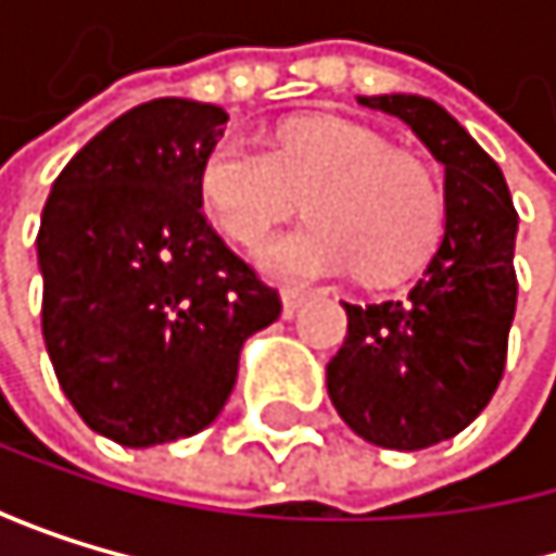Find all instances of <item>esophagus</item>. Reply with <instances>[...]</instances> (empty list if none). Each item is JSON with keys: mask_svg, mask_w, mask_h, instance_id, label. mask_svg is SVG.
I'll return each mask as SVG.
<instances>
[{"mask_svg": "<svg viewBox=\"0 0 556 556\" xmlns=\"http://www.w3.org/2000/svg\"><path fill=\"white\" fill-rule=\"evenodd\" d=\"M306 300H309V293H306V290H283V313H287V316H293Z\"/></svg>", "mask_w": 556, "mask_h": 556, "instance_id": "1", "label": "esophagus"}]
</instances>
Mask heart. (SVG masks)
<instances>
[{"mask_svg":"<svg viewBox=\"0 0 556 556\" xmlns=\"http://www.w3.org/2000/svg\"><path fill=\"white\" fill-rule=\"evenodd\" d=\"M200 197L226 240L253 247L283 216L309 223L260 247L256 263L283 283L359 269L374 287L410 276L433 253L443 197L427 163L340 116H303L269 149L229 136L203 163Z\"/></svg>","mask_w":556,"mask_h":556,"instance_id":"1","label":"heart"}]
</instances>
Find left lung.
<instances>
[{"label":"left lung","instance_id":"obj_1","mask_svg":"<svg viewBox=\"0 0 556 556\" xmlns=\"http://www.w3.org/2000/svg\"><path fill=\"white\" fill-rule=\"evenodd\" d=\"M396 116L443 163V237L403 300L346 309V340L327 363L343 424L387 451L457 437L494 396L517 309V210L501 166L433 99L356 96Z\"/></svg>","mask_w":556,"mask_h":556}]
</instances>
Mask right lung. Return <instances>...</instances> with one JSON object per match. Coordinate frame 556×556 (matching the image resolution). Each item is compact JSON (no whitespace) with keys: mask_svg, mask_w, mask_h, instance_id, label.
<instances>
[{"mask_svg":"<svg viewBox=\"0 0 556 556\" xmlns=\"http://www.w3.org/2000/svg\"><path fill=\"white\" fill-rule=\"evenodd\" d=\"M219 105L153 99L96 132L52 182L36 237L42 340L102 437L156 446L210 427L243 343L283 303L203 216Z\"/></svg>","mask_w":556,"mask_h":556,"instance_id":"add662e5","label":"right lung"}]
</instances>
